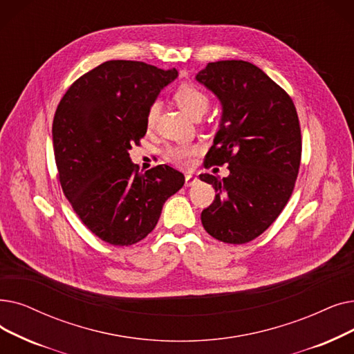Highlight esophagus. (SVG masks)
Wrapping results in <instances>:
<instances>
[{"label":"esophagus","mask_w":354,"mask_h":354,"mask_svg":"<svg viewBox=\"0 0 354 354\" xmlns=\"http://www.w3.org/2000/svg\"><path fill=\"white\" fill-rule=\"evenodd\" d=\"M196 182H198V178L195 175H191V174L185 175V187H192Z\"/></svg>","instance_id":"obj_1"}]
</instances>
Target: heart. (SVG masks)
I'll use <instances>...</instances> for the list:
<instances>
[{"instance_id":"heart-1","label":"heart","mask_w":354,"mask_h":354,"mask_svg":"<svg viewBox=\"0 0 354 354\" xmlns=\"http://www.w3.org/2000/svg\"><path fill=\"white\" fill-rule=\"evenodd\" d=\"M174 98L179 109L191 118L203 117L207 113L211 102L207 92L194 84L179 85L175 91ZM158 113H159V102H153L149 106L147 114H146V126L149 129L155 124ZM196 151L198 149L194 145H179V146L169 147L166 151V156L169 160H172L180 166H188L192 158L196 155Z\"/></svg>"}]
</instances>
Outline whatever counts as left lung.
Wrapping results in <instances>:
<instances>
[{
    "instance_id": "obj_1",
    "label": "left lung",
    "mask_w": 354,
    "mask_h": 354,
    "mask_svg": "<svg viewBox=\"0 0 354 354\" xmlns=\"http://www.w3.org/2000/svg\"><path fill=\"white\" fill-rule=\"evenodd\" d=\"M195 80L221 104V120L205 166L227 165L220 179L201 174L215 189L201 214L207 233L224 243L252 241L278 218L295 187L301 163V129L286 92L253 64L220 60Z\"/></svg>"
}]
</instances>
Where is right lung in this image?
<instances>
[{
    "label": "right lung",
    "mask_w": 354,
    "mask_h": 354,
    "mask_svg": "<svg viewBox=\"0 0 354 354\" xmlns=\"http://www.w3.org/2000/svg\"><path fill=\"white\" fill-rule=\"evenodd\" d=\"M176 76V69L109 60L76 80L57 105L52 136L60 185L81 221L113 245L143 240L185 183L167 165L139 174L129 153L147 131L149 106Z\"/></svg>",
    "instance_id": "1"
}]
</instances>
